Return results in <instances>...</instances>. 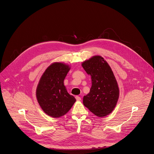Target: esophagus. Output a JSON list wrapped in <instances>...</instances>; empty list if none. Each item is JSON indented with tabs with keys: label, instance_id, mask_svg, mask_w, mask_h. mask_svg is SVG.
Returning a JSON list of instances; mask_svg holds the SVG:
<instances>
[{
	"label": "esophagus",
	"instance_id": "34e87169",
	"mask_svg": "<svg viewBox=\"0 0 154 154\" xmlns=\"http://www.w3.org/2000/svg\"><path fill=\"white\" fill-rule=\"evenodd\" d=\"M75 98H76V99L77 101H80V100H81V98L79 96H76L75 97Z\"/></svg>",
	"mask_w": 154,
	"mask_h": 154
}]
</instances>
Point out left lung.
Wrapping results in <instances>:
<instances>
[{
	"instance_id": "left-lung-1",
	"label": "left lung",
	"mask_w": 154,
	"mask_h": 154,
	"mask_svg": "<svg viewBox=\"0 0 154 154\" xmlns=\"http://www.w3.org/2000/svg\"><path fill=\"white\" fill-rule=\"evenodd\" d=\"M91 76L90 92L83 97V104L98 116L110 114L119 97V89L112 70L101 56H94L82 63Z\"/></svg>"
}]
</instances>
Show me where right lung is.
Returning <instances> with one entry per match:
<instances>
[{"label": "right lung", "mask_w": 154, "mask_h": 154, "mask_svg": "<svg viewBox=\"0 0 154 154\" xmlns=\"http://www.w3.org/2000/svg\"><path fill=\"white\" fill-rule=\"evenodd\" d=\"M69 69L62 63H54L45 69L39 82L36 89L38 103L43 111L52 117L64 115L76 102L63 83Z\"/></svg>", "instance_id": "right-lung-1"}]
</instances>
